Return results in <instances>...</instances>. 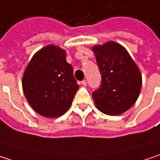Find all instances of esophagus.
<instances>
[{"mask_svg":"<svg viewBox=\"0 0 160 160\" xmlns=\"http://www.w3.org/2000/svg\"><path fill=\"white\" fill-rule=\"evenodd\" d=\"M82 85H83V86H85L87 85V82H86V80H83V81H82Z\"/></svg>","mask_w":160,"mask_h":160,"instance_id":"obj_1","label":"esophagus"}]
</instances>
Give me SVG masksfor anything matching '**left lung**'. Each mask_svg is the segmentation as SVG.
<instances>
[{
    "instance_id": "1",
    "label": "left lung",
    "mask_w": 160,
    "mask_h": 160,
    "mask_svg": "<svg viewBox=\"0 0 160 160\" xmlns=\"http://www.w3.org/2000/svg\"><path fill=\"white\" fill-rule=\"evenodd\" d=\"M101 73V86L92 93L98 110L118 116L136 103L142 85V76L128 51L109 41L92 49Z\"/></svg>"
}]
</instances>
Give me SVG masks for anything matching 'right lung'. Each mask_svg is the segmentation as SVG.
Here are the masks:
<instances>
[{"label": "right lung", "mask_w": 160, "mask_h": 160, "mask_svg": "<svg viewBox=\"0 0 160 160\" xmlns=\"http://www.w3.org/2000/svg\"><path fill=\"white\" fill-rule=\"evenodd\" d=\"M65 51L47 45L37 52L22 76V89L35 112L46 118H58L71 107L79 88L73 66L66 62Z\"/></svg>", "instance_id": "add662e5"}]
</instances>
